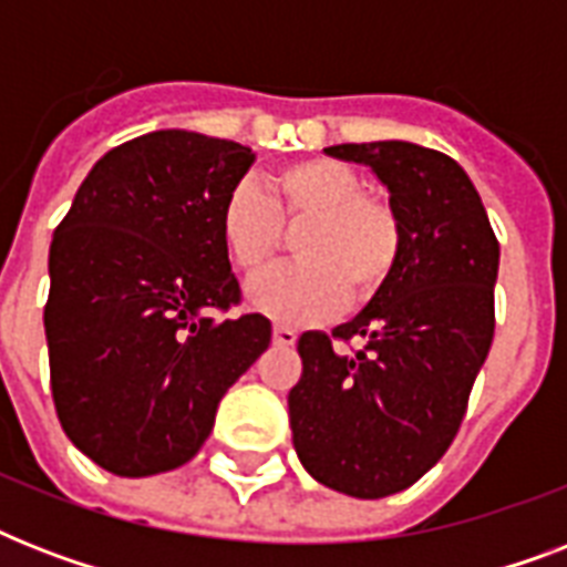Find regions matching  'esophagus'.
<instances>
[{"mask_svg": "<svg viewBox=\"0 0 567 567\" xmlns=\"http://www.w3.org/2000/svg\"><path fill=\"white\" fill-rule=\"evenodd\" d=\"M297 341V332L291 327H274V344L276 347H291Z\"/></svg>", "mask_w": 567, "mask_h": 567, "instance_id": "34e87169", "label": "esophagus"}]
</instances>
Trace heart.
<instances>
[{"mask_svg":"<svg viewBox=\"0 0 567 567\" xmlns=\"http://www.w3.org/2000/svg\"><path fill=\"white\" fill-rule=\"evenodd\" d=\"M306 220L293 238L300 261L258 276L249 302L279 323L336 315L371 300L394 276L405 231L394 205L364 194L362 176L336 158H302L267 173L265 190L238 182L220 205V244L244 276L265 270L282 244V223Z\"/></svg>","mask_w":567,"mask_h":567,"instance_id":"b5f03b06","label":"heart"}]
</instances>
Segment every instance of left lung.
Returning a JSON list of instances; mask_svg holds the SVG:
<instances>
[{"label":"left lung","instance_id":"1","mask_svg":"<svg viewBox=\"0 0 567 567\" xmlns=\"http://www.w3.org/2000/svg\"><path fill=\"white\" fill-rule=\"evenodd\" d=\"M327 155L377 173L405 244L359 318L332 336L302 332L288 414L293 450L318 483L377 501L417 483L456 439L494 338L501 244L450 155L405 141L329 146Z\"/></svg>","mask_w":567,"mask_h":567}]
</instances>
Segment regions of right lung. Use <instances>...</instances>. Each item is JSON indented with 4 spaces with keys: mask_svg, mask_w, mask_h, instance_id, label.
I'll list each match as a JSON object with an SVG mask.
<instances>
[{
    "mask_svg": "<svg viewBox=\"0 0 567 567\" xmlns=\"http://www.w3.org/2000/svg\"><path fill=\"white\" fill-rule=\"evenodd\" d=\"M252 150L150 132L93 164L49 247L43 309L58 421L117 476H153L203 447L223 394L270 347L240 302L220 205Z\"/></svg>",
    "mask_w": 567,
    "mask_h": 567,
    "instance_id": "right-lung-1",
    "label": "right lung"
}]
</instances>
